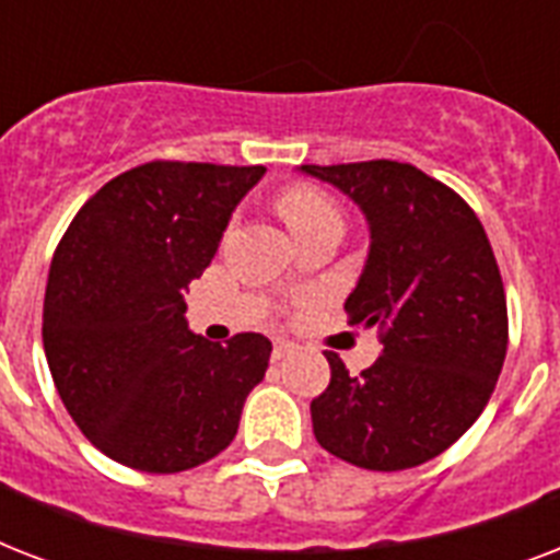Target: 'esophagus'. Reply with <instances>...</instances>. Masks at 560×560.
<instances>
[{"instance_id": "esophagus-1", "label": "esophagus", "mask_w": 560, "mask_h": 560, "mask_svg": "<svg viewBox=\"0 0 560 560\" xmlns=\"http://www.w3.org/2000/svg\"><path fill=\"white\" fill-rule=\"evenodd\" d=\"M290 351H293V342H290V340H276V342H272V360L288 358Z\"/></svg>"}]
</instances>
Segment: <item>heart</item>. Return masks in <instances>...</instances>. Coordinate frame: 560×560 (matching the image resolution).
<instances>
[{
  "label": "heart",
  "instance_id": "heart-1",
  "mask_svg": "<svg viewBox=\"0 0 560 560\" xmlns=\"http://www.w3.org/2000/svg\"><path fill=\"white\" fill-rule=\"evenodd\" d=\"M276 209L284 218V223L290 226V232H305L311 226H319V223H342V214L337 209V202L328 197L325 191L314 186H290L276 197Z\"/></svg>",
  "mask_w": 560,
  "mask_h": 560
}]
</instances>
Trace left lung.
Instances as JSON below:
<instances>
[{"label": "left lung", "mask_w": 560, "mask_h": 560, "mask_svg": "<svg viewBox=\"0 0 560 560\" xmlns=\"http://www.w3.org/2000/svg\"><path fill=\"white\" fill-rule=\"evenodd\" d=\"M358 202L372 229L349 325L377 328L383 354L311 400L316 442L366 470L444 453L486 409L509 349L505 288L477 211L409 162L302 165Z\"/></svg>", "instance_id": "left-lung-1"}]
</instances>
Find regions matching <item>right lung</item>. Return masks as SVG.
Returning <instances> with one entry per match:
<instances>
[{"label":"right lung","mask_w":560,"mask_h":560,"mask_svg":"<svg viewBox=\"0 0 560 560\" xmlns=\"http://www.w3.org/2000/svg\"><path fill=\"white\" fill-rule=\"evenodd\" d=\"M264 171L144 162L92 194L57 244L43 302L48 369L81 433L127 468L179 474L226 451L267 372L264 334L220 346L183 316V290Z\"/></svg>","instance_id":"obj_1"}]
</instances>
